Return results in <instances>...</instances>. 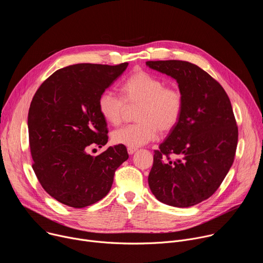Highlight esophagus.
Listing matches in <instances>:
<instances>
[{
  "instance_id": "obj_1",
  "label": "esophagus",
  "mask_w": 263,
  "mask_h": 263,
  "mask_svg": "<svg viewBox=\"0 0 263 263\" xmlns=\"http://www.w3.org/2000/svg\"><path fill=\"white\" fill-rule=\"evenodd\" d=\"M136 151H137L136 147H128V153H129V155L134 154Z\"/></svg>"
}]
</instances>
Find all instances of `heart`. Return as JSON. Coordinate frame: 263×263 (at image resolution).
<instances>
[{"mask_svg":"<svg viewBox=\"0 0 263 263\" xmlns=\"http://www.w3.org/2000/svg\"><path fill=\"white\" fill-rule=\"evenodd\" d=\"M124 100L114 91H103L98 100L102 118L111 125L121 123L126 104L139 105L135 119L138 123L127 125L111 134L112 142L138 147L156 139L159 130L170 132L179 123L184 99L175 86H164L161 79L143 70H137L121 86Z\"/></svg>","mask_w":263,"mask_h":263,"instance_id":"1","label":"heart"}]
</instances>
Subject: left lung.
Masks as SVG:
<instances>
[{"label": "left lung", "mask_w": 263, "mask_h": 263, "mask_svg": "<svg viewBox=\"0 0 263 263\" xmlns=\"http://www.w3.org/2000/svg\"><path fill=\"white\" fill-rule=\"evenodd\" d=\"M145 64L175 79L184 99L179 123L154 152L149 190L170 206L197 205L216 192L234 161L238 129L231 102L221 85L196 64ZM170 155L177 159L171 161Z\"/></svg>", "instance_id": "1"}]
</instances>
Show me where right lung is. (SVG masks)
<instances>
[{"mask_svg":"<svg viewBox=\"0 0 263 263\" xmlns=\"http://www.w3.org/2000/svg\"><path fill=\"white\" fill-rule=\"evenodd\" d=\"M128 63H79L56 70L35 92L28 114L32 167L44 190L58 202L83 208L103 199L118 167L129 158L125 145L109 146L98 156L86 148L108 141L100 95Z\"/></svg>","mask_w":263,"mask_h":263,"instance_id":"1","label":"right lung"}]
</instances>
